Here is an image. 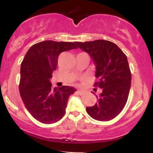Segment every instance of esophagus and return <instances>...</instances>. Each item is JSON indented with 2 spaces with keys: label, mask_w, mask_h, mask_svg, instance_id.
<instances>
[{
  "label": "esophagus",
  "mask_w": 153,
  "mask_h": 153,
  "mask_svg": "<svg viewBox=\"0 0 153 153\" xmlns=\"http://www.w3.org/2000/svg\"><path fill=\"white\" fill-rule=\"evenodd\" d=\"M83 91H82V90H78V94H79V95H82V94H83Z\"/></svg>",
  "instance_id": "obj_1"
}]
</instances>
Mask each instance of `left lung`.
Segmentation results:
<instances>
[{"label": "left lung", "instance_id": "left-lung-1", "mask_svg": "<svg viewBox=\"0 0 153 153\" xmlns=\"http://www.w3.org/2000/svg\"><path fill=\"white\" fill-rule=\"evenodd\" d=\"M75 44L94 61L98 80L95 85L102 89L96 96L98 102L86 107L87 113L96 120H111L124 108L130 90L131 75L127 56L116 44L107 40Z\"/></svg>", "mask_w": 153, "mask_h": 153}]
</instances>
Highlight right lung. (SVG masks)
<instances>
[{"label":"right lung","instance_id":"add662e5","mask_svg":"<svg viewBox=\"0 0 153 153\" xmlns=\"http://www.w3.org/2000/svg\"><path fill=\"white\" fill-rule=\"evenodd\" d=\"M78 48L73 42L47 40L31 46L21 65L19 92L32 117L44 124L58 122L65 113L71 86L52 88L50 78L62 52Z\"/></svg>","mask_w":153,"mask_h":153}]
</instances>
